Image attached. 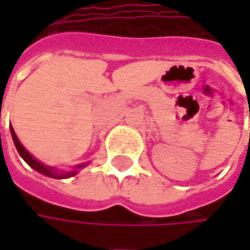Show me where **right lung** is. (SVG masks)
I'll use <instances>...</instances> for the list:
<instances>
[{
    "label": "right lung",
    "instance_id": "1",
    "mask_svg": "<svg viewBox=\"0 0 250 250\" xmlns=\"http://www.w3.org/2000/svg\"><path fill=\"white\" fill-rule=\"evenodd\" d=\"M11 133H12V139H14L15 143V147L16 150L19 151V154H21V157L30 166V167L36 169L37 172H40V174H43L45 177H50V178H55V179H63V178H69L73 177L75 174H78V169H81L83 168L86 164H81V166H76L75 167V171H58V169H55L53 167H47V166H44L42 164L40 161H37V160L34 159L33 156L27 151V150L24 149L23 146H22V143L19 142L18 139V136H16V133H15L14 128L11 126Z\"/></svg>",
    "mask_w": 250,
    "mask_h": 250
}]
</instances>
